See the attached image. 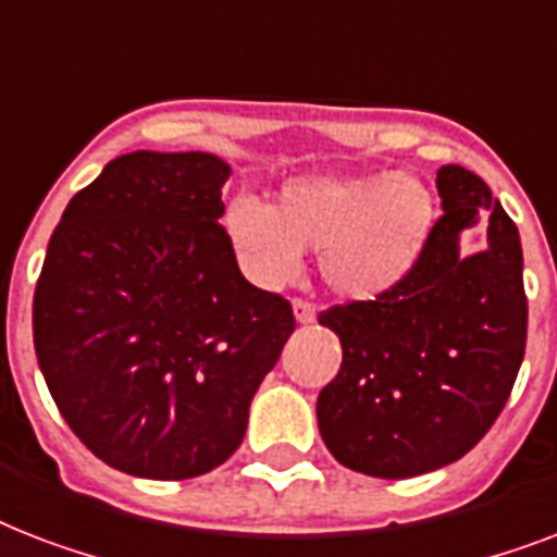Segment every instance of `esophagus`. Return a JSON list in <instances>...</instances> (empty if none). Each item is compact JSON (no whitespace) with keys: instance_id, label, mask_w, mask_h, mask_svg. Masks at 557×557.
I'll use <instances>...</instances> for the list:
<instances>
[{"instance_id":"1","label":"esophagus","mask_w":557,"mask_h":557,"mask_svg":"<svg viewBox=\"0 0 557 557\" xmlns=\"http://www.w3.org/2000/svg\"><path fill=\"white\" fill-rule=\"evenodd\" d=\"M295 318L297 323H312L314 314H318V309H314V304H309V300H304V297H295Z\"/></svg>"}]
</instances>
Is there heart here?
I'll use <instances>...</instances> for the list:
<instances>
[{"label":"heart","instance_id":"obj_1","mask_svg":"<svg viewBox=\"0 0 557 557\" xmlns=\"http://www.w3.org/2000/svg\"><path fill=\"white\" fill-rule=\"evenodd\" d=\"M433 196L410 173L300 176L271 208L239 199L227 210L231 239L260 277L295 274L300 253H321L326 286L372 300L410 274L433 231Z\"/></svg>","mask_w":557,"mask_h":557}]
</instances>
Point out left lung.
Instances as JSON below:
<instances>
[{"instance_id":"1","label":"left lung","mask_w":557,"mask_h":557,"mask_svg":"<svg viewBox=\"0 0 557 557\" xmlns=\"http://www.w3.org/2000/svg\"><path fill=\"white\" fill-rule=\"evenodd\" d=\"M436 187L445 213L410 274L375 300L318 314L344 347L318 396L321 436L341 466L381 480L466 457L503 413L527 352L518 227L471 170L445 164ZM480 218L490 245L462 261L458 234Z\"/></svg>"}]
</instances>
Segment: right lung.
<instances>
[{
  "mask_svg": "<svg viewBox=\"0 0 557 557\" xmlns=\"http://www.w3.org/2000/svg\"><path fill=\"white\" fill-rule=\"evenodd\" d=\"M225 161L126 152L74 193L34 292V349L77 440L124 474L222 466L277 364L295 312L243 277Z\"/></svg>",
  "mask_w": 557,
  "mask_h": 557,
  "instance_id": "obj_1",
  "label": "right lung"
}]
</instances>
